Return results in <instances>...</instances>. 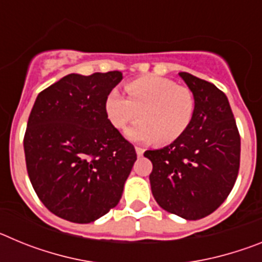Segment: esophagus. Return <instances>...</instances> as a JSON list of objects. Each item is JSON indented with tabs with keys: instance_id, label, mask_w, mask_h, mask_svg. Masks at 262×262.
I'll use <instances>...</instances> for the list:
<instances>
[{
	"instance_id": "obj_1",
	"label": "esophagus",
	"mask_w": 262,
	"mask_h": 262,
	"mask_svg": "<svg viewBox=\"0 0 262 262\" xmlns=\"http://www.w3.org/2000/svg\"><path fill=\"white\" fill-rule=\"evenodd\" d=\"M135 151H136V155H138L139 157H142L143 154H144V149H143V148H140V147H136Z\"/></svg>"
}]
</instances>
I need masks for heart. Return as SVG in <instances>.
<instances>
[{
    "instance_id": "heart-1",
    "label": "heart",
    "mask_w": 262,
    "mask_h": 262,
    "mask_svg": "<svg viewBox=\"0 0 262 262\" xmlns=\"http://www.w3.org/2000/svg\"><path fill=\"white\" fill-rule=\"evenodd\" d=\"M126 93L124 97L117 89L111 90L105 99V113L111 126L118 129L140 118L126 131L131 142L170 144L190 126L195 108L194 96L174 81L144 76L128 82Z\"/></svg>"
}]
</instances>
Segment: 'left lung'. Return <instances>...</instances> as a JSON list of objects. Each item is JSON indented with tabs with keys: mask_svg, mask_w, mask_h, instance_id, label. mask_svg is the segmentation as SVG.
<instances>
[{
	"mask_svg": "<svg viewBox=\"0 0 262 262\" xmlns=\"http://www.w3.org/2000/svg\"><path fill=\"white\" fill-rule=\"evenodd\" d=\"M195 108L190 126L172 144L145 151L155 200L165 211L196 221L226 201L240 166V135L226 94L214 84L181 72Z\"/></svg>",
	"mask_w": 262,
	"mask_h": 262,
	"instance_id": "left-lung-1",
	"label": "left lung"
}]
</instances>
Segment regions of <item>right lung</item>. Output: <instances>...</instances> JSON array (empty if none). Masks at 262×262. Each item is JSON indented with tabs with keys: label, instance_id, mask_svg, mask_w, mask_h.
Wrapping results in <instances>:
<instances>
[{
	"label": "right lung",
	"instance_id": "add662e5",
	"mask_svg": "<svg viewBox=\"0 0 262 262\" xmlns=\"http://www.w3.org/2000/svg\"><path fill=\"white\" fill-rule=\"evenodd\" d=\"M118 71L62 77L38 94L23 147L30 181L52 214L90 223L119 203L135 148L111 126L106 96Z\"/></svg>",
	"mask_w": 262,
	"mask_h": 262
}]
</instances>
